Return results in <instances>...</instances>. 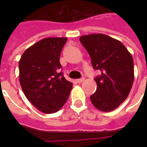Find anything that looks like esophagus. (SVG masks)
Segmentation results:
<instances>
[{
	"label": "esophagus",
	"mask_w": 147,
	"mask_h": 147,
	"mask_svg": "<svg viewBox=\"0 0 147 147\" xmlns=\"http://www.w3.org/2000/svg\"><path fill=\"white\" fill-rule=\"evenodd\" d=\"M84 80H85V79H84V78H82V79H79V80H77L76 82L78 83H83Z\"/></svg>",
	"instance_id": "obj_1"
}]
</instances>
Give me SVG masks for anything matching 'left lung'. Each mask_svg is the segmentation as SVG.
I'll return each mask as SVG.
<instances>
[{
    "label": "left lung",
    "mask_w": 147,
    "mask_h": 147,
    "mask_svg": "<svg viewBox=\"0 0 147 147\" xmlns=\"http://www.w3.org/2000/svg\"><path fill=\"white\" fill-rule=\"evenodd\" d=\"M80 41L91 58L93 67L102 72L94 80L97 90L90 101L99 110H113L127 98L131 89L132 56L123 43L103 34L83 35Z\"/></svg>",
    "instance_id": "8db88e82"
}]
</instances>
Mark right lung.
Listing matches in <instances>:
<instances>
[{"label":"right lung","mask_w":147,"mask_h":147,"mask_svg":"<svg viewBox=\"0 0 147 147\" xmlns=\"http://www.w3.org/2000/svg\"><path fill=\"white\" fill-rule=\"evenodd\" d=\"M67 38L42 39L24 52L19 61L24 94L38 110L54 113L67 102L72 88L60 71V55Z\"/></svg>","instance_id":"right-lung-1"}]
</instances>
